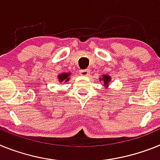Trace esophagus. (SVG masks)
<instances>
[{"instance_id":"34e87169","label":"esophagus","mask_w":160,"mask_h":160,"mask_svg":"<svg viewBox=\"0 0 160 160\" xmlns=\"http://www.w3.org/2000/svg\"><path fill=\"white\" fill-rule=\"evenodd\" d=\"M80 76H88V75H89V70H88V69H84V70H80Z\"/></svg>"}]
</instances>
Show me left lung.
<instances>
[{
    "instance_id": "1",
    "label": "left lung",
    "mask_w": 160,
    "mask_h": 160,
    "mask_svg": "<svg viewBox=\"0 0 160 160\" xmlns=\"http://www.w3.org/2000/svg\"><path fill=\"white\" fill-rule=\"evenodd\" d=\"M100 81L103 82V86H105V88H109V84L111 81V77L109 75H102L101 77H100Z\"/></svg>"
}]
</instances>
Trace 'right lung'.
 <instances>
[{
  "label": "right lung",
  "instance_id": "1",
  "mask_svg": "<svg viewBox=\"0 0 160 160\" xmlns=\"http://www.w3.org/2000/svg\"><path fill=\"white\" fill-rule=\"evenodd\" d=\"M71 74H72L71 72H63V73L58 75V80H59V83H62V82L67 83V82H68L69 80H70Z\"/></svg>",
  "mask_w": 160,
  "mask_h": 160
}]
</instances>
